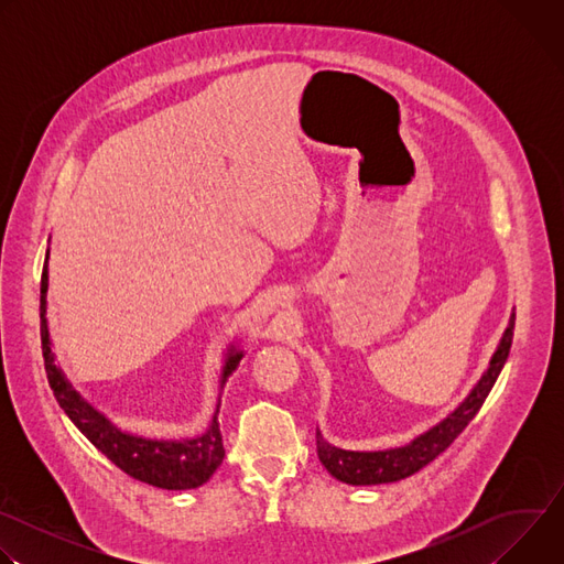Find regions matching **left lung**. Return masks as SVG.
Listing matches in <instances>:
<instances>
[{"mask_svg":"<svg viewBox=\"0 0 564 564\" xmlns=\"http://www.w3.org/2000/svg\"><path fill=\"white\" fill-rule=\"evenodd\" d=\"M513 326L516 314H511L509 328L502 335V341L481 379L475 383L470 394L462 404L437 426L426 431L424 435L415 437L411 444L388 448V451H344L328 444L321 433H316V453L321 464L328 468L330 475L346 481V485L366 487V485H386V481H397L411 477L426 464H431L440 453H444L455 437L468 426V422L477 415V411L485 404L498 375L505 368L513 344Z\"/></svg>","mask_w":564,"mask_h":564,"instance_id":"obj_1","label":"left lung"}]
</instances>
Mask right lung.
<instances>
[{
    "label": "right lung",
    "instance_id": "obj_1",
    "mask_svg": "<svg viewBox=\"0 0 564 564\" xmlns=\"http://www.w3.org/2000/svg\"><path fill=\"white\" fill-rule=\"evenodd\" d=\"M46 290H48V252L44 259L42 270V285H40V335H42V355L48 383L57 404L64 409L68 420L87 435V440L102 451L120 470L131 475L133 479L144 481V485L170 489V491H185L196 489L214 475L225 457L223 437L218 431L216 413L212 426L194 437V440H147L138 435L122 433L116 429L105 415H100L91 404L79 397L70 383L66 381L64 372L55 366V357L51 352L48 326H46ZM243 359V352L229 348L223 379L236 370L238 361Z\"/></svg>",
    "mask_w": 564,
    "mask_h": 564
}]
</instances>
